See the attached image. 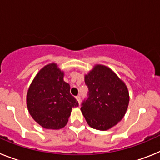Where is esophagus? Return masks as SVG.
Instances as JSON below:
<instances>
[{
  "label": "esophagus",
  "instance_id": "obj_1",
  "mask_svg": "<svg viewBox=\"0 0 160 160\" xmlns=\"http://www.w3.org/2000/svg\"><path fill=\"white\" fill-rule=\"evenodd\" d=\"M76 99L77 100V101H78V103L80 104V96H76Z\"/></svg>",
  "mask_w": 160,
  "mask_h": 160
}]
</instances>
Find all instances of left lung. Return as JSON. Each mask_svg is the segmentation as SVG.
Here are the masks:
<instances>
[{"mask_svg": "<svg viewBox=\"0 0 160 160\" xmlns=\"http://www.w3.org/2000/svg\"><path fill=\"white\" fill-rule=\"evenodd\" d=\"M88 99L80 108L92 128L107 130L116 126L126 114L130 101L128 88L112 69L96 64L84 76Z\"/></svg>", "mask_w": 160, "mask_h": 160, "instance_id": "obj_1", "label": "left lung"}]
</instances>
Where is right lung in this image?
Instances as JSON below:
<instances>
[{"instance_id": "right-lung-1", "label": "right lung", "mask_w": 160, "mask_h": 160, "mask_svg": "<svg viewBox=\"0 0 160 160\" xmlns=\"http://www.w3.org/2000/svg\"><path fill=\"white\" fill-rule=\"evenodd\" d=\"M64 72L51 63L44 66L31 82L26 95L29 113L45 129L59 130L68 122L72 108L78 101L70 93V85L63 80Z\"/></svg>"}]
</instances>
